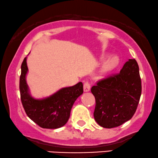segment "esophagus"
<instances>
[{
  "label": "esophagus",
  "mask_w": 158,
  "mask_h": 158,
  "mask_svg": "<svg viewBox=\"0 0 158 158\" xmlns=\"http://www.w3.org/2000/svg\"><path fill=\"white\" fill-rule=\"evenodd\" d=\"M90 90V85L88 81H85L84 84V91L85 92H88Z\"/></svg>",
  "instance_id": "obj_1"
}]
</instances>
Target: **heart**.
<instances>
[{
  "instance_id": "b5f03b06",
  "label": "heart",
  "mask_w": 158,
  "mask_h": 158,
  "mask_svg": "<svg viewBox=\"0 0 158 158\" xmlns=\"http://www.w3.org/2000/svg\"><path fill=\"white\" fill-rule=\"evenodd\" d=\"M119 64V58L117 56H113L110 57L102 65L101 69V73L102 74H107L113 71Z\"/></svg>"
}]
</instances>
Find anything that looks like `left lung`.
Segmentation results:
<instances>
[{"mask_svg": "<svg viewBox=\"0 0 158 158\" xmlns=\"http://www.w3.org/2000/svg\"><path fill=\"white\" fill-rule=\"evenodd\" d=\"M91 92L96 98L94 118L101 127L113 128L130 120L141 95L138 62L130 59L120 73L99 81Z\"/></svg>", "mask_w": 158, "mask_h": 158, "instance_id": "left-lung-1", "label": "left lung"}]
</instances>
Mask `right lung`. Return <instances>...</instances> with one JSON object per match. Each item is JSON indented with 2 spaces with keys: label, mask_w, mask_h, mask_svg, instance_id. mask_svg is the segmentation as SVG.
Segmentation results:
<instances>
[{
  "label": "right lung",
  "mask_w": 158,
  "mask_h": 158,
  "mask_svg": "<svg viewBox=\"0 0 158 158\" xmlns=\"http://www.w3.org/2000/svg\"><path fill=\"white\" fill-rule=\"evenodd\" d=\"M26 59L25 57L21 64L20 77V98L25 112L31 120L42 128L57 129L63 127L69 119L74 102L83 94L82 82L62 87L48 97H32L26 82L28 71Z\"/></svg>",
  "instance_id": "right-lung-1"
}]
</instances>
